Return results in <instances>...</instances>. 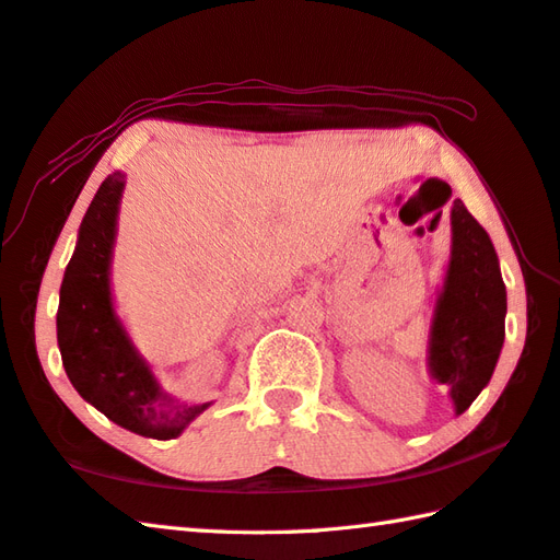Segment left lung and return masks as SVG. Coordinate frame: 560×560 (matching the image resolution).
Here are the masks:
<instances>
[{
	"instance_id": "8db88e82",
	"label": "left lung",
	"mask_w": 560,
	"mask_h": 560,
	"mask_svg": "<svg viewBox=\"0 0 560 560\" xmlns=\"http://www.w3.org/2000/svg\"><path fill=\"white\" fill-rule=\"evenodd\" d=\"M508 291L495 247L462 199L452 208V259L430 330V374L448 386L456 415L488 386L505 342Z\"/></svg>"
}]
</instances>
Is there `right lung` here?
<instances>
[{"instance_id": "obj_1", "label": "right lung", "mask_w": 560, "mask_h": 560, "mask_svg": "<svg viewBox=\"0 0 560 560\" xmlns=\"http://www.w3.org/2000/svg\"><path fill=\"white\" fill-rule=\"evenodd\" d=\"M124 186V174H108L82 218L60 287L58 347L74 390L98 412L140 436L174 440L208 402H174L116 317L108 273Z\"/></svg>"}]
</instances>
